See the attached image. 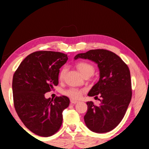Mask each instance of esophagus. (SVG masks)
I'll return each instance as SVG.
<instances>
[{
	"label": "esophagus",
	"instance_id": "34e87169",
	"mask_svg": "<svg viewBox=\"0 0 149 149\" xmlns=\"http://www.w3.org/2000/svg\"><path fill=\"white\" fill-rule=\"evenodd\" d=\"M70 102H71L72 104H76V103L78 102V100H74V99H71L70 100Z\"/></svg>",
	"mask_w": 149,
	"mask_h": 149
}]
</instances>
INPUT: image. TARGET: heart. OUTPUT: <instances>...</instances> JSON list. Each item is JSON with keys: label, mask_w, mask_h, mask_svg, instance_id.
<instances>
[{"label": "heart", "mask_w": 149, "mask_h": 149, "mask_svg": "<svg viewBox=\"0 0 149 149\" xmlns=\"http://www.w3.org/2000/svg\"><path fill=\"white\" fill-rule=\"evenodd\" d=\"M77 68L80 72L81 74L83 75V76H91L95 72V67L94 65L87 62H78L77 65ZM67 68L66 67H64L61 70L59 74V79L62 80L64 78V75L66 73ZM84 93V90L78 89L76 87H70L69 89H65L63 91V94L68 96L72 99H79L82 95Z\"/></svg>", "instance_id": "obj_1"}]
</instances>
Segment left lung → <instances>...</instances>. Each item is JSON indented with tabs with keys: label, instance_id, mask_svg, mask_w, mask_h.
<instances>
[{
	"label": "left lung",
	"instance_id": "obj_1",
	"mask_svg": "<svg viewBox=\"0 0 149 149\" xmlns=\"http://www.w3.org/2000/svg\"><path fill=\"white\" fill-rule=\"evenodd\" d=\"M97 63L100 71L99 81L88 96L99 99V106L87 102V112L85 123L95 133H107L114 130L124 117L132 99V81L127 65L114 52L104 49L90 50L75 56Z\"/></svg>",
	"mask_w": 149,
	"mask_h": 149
}]
</instances>
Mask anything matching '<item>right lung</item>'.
Segmentation results:
<instances>
[{
    "instance_id": "right-lung-1",
    "label": "right lung",
    "mask_w": 149,
    "mask_h": 149,
    "mask_svg": "<svg viewBox=\"0 0 149 149\" xmlns=\"http://www.w3.org/2000/svg\"><path fill=\"white\" fill-rule=\"evenodd\" d=\"M68 59L67 54L59 52L37 51L28 55L14 74L15 110L27 129L37 135L49 137L62 125L69 98L46 99L45 94L58 84L60 68Z\"/></svg>"
}]
</instances>
